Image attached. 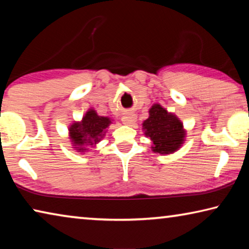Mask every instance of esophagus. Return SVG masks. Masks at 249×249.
<instances>
[{
  "label": "esophagus",
  "instance_id": "esophagus-1",
  "mask_svg": "<svg viewBox=\"0 0 249 249\" xmlns=\"http://www.w3.org/2000/svg\"><path fill=\"white\" fill-rule=\"evenodd\" d=\"M123 123L126 125H133L135 122H136V116L135 114H129V115H126L123 117Z\"/></svg>",
  "mask_w": 249,
  "mask_h": 249
}]
</instances>
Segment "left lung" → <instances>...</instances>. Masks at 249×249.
I'll list each match as a JSON object with an SVG mask.
<instances>
[{
    "label": "left lung",
    "instance_id": "1",
    "mask_svg": "<svg viewBox=\"0 0 249 249\" xmlns=\"http://www.w3.org/2000/svg\"><path fill=\"white\" fill-rule=\"evenodd\" d=\"M145 135L154 142L151 147L157 154H172L183 144L185 130L181 121L160 104L149 109V117L142 123Z\"/></svg>",
    "mask_w": 249,
    "mask_h": 249
}]
</instances>
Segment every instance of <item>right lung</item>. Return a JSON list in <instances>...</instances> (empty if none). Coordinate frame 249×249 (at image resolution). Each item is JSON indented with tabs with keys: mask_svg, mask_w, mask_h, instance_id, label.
I'll return each mask as SVG.
<instances>
[{
	"mask_svg": "<svg viewBox=\"0 0 249 249\" xmlns=\"http://www.w3.org/2000/svg\"><path fill=\"white\" fill-rule=\"evenodd\" d=\"M112 122L108 117L99 116L94 109L90 108L82 117L81 122H75L69 128L70 140L73 148L79 153L88 150L86 146H94L102 140L107 128Z\"/></svg>",
	"mask_w": 249,
	"mask_h": 249,
	"instance_id": "1",
	"label": "right lung"
}]
</instances>
